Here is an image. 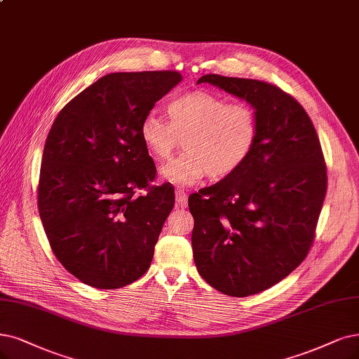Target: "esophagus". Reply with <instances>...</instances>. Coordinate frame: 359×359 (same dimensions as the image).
Listing matches in <instances>:
<instances>
[{"label": "esophagus", "instance_id": "34e87169", "mask_svg": "<svg viewBox=\"0 0 359 359\" xmlns=\"http://www.w3.org/2000/svg\"><path fill=\"white\" fill-rule=\"evenodd\" d=\"M176 205L179 208H187L188 205V195L184 194V191L180 188L176 189Z\"/></svg>", "mask_w": 359, "mask_h": 359}]
</instances>
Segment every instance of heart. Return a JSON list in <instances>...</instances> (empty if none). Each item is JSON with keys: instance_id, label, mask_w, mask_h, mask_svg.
I'll return each mask as SVG.
<instances>
[{"instance_id": "1", "label": "heart", "mask_w": 359, "mask_h": 359, "mask_svg": "<svg viewBox=\"0 0 359 359\" xmlns=\"http://www.w3.org/2000/svg\"><path fill=\"white\" fill-rule=\"evenodd\" d=\"M168 116L146 114L139 127L144 148L158 161L168 159L183 139V152L161 168L164 180L189 187L204 176L224 179L253 154L259 118L248 103H229L207 90H194L168 103Z\"/></svg>"}]
</instances>
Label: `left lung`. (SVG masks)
Masks as SVG:
<instances>
[{
  "label": "left lung",
  "mask_w": 359,
  "mask_h": 359,
  "mask_svg": "<svg viewBox=\"0 0 359 359\" xmlns=\"http://www.w3.org/2000/svg\"><path fill=\"white\" fill-rule=\"evenodd\" d=\"M208 83L248 102L259 137L233 175L189 196L196 269L223 294L247 297L280 283L308 256L327 192L320 139L303 106L257 79L208 74Z\"/></svg>",
  "instance_id": "left-lung-1"
}]
</instances>
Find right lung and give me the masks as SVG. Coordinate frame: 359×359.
Instances as JSON below:
<instances>
[{
	"mask_svg": "<svg viewBox=\"0 0 359 359\" xmlns=\"http://www.w3.org/2000/svg\"><path fill=\"white\" fill-rule=\"evenodd\" d=\"M180 81L176 71L108 74L65 104L50 128L39 217L57 260L90 287L121 288L151 266L175 188L149 184L156 168L139 127ZM137 189L147 194L137 197Z\"/></svg>",
	"mask_w": 359,
	"mask_h": 359,
	"instance_id": "right-lung-1",
	"label": "right lung"
}]
</instances>
